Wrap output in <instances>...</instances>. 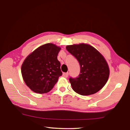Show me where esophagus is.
I'll list each match as a JSON object with an SVG mask.
<instances>
[{
    "label": "esophagus",
    "instance_id": "1",
    "mask_svg": "<svg viewBox=\"0 0 130 130\" xmlns=\"http://www.w3.org/2000/svg\"><path fill=\"white\" fill-rule=\"evenodd\" d=\"M62 75H63V76L65 77H68V75H69V73H68V72L63 73V74H62Z\"/></svg>",
    "mask_w": 130,
    "mask_h": 130
}]
</instances>
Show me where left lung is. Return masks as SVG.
<instances>
[{
	"instance_id": "8db88e82",
	"label": "left lung",
	"mask_w": 130,
	"mask_h": 130,
	"mask_svg": "<svg viewBox=\"0 0 130 130\" xmlns=\"http://www.w3.org/2000/svg\"><path fill=\"white\" fill-rule=\"evenodd\" d=\"M66 50L80 64V74L69 79L72 89L82 95L93 94L106 84L110 74L104 57L92 46L86 44L68 45Z\"/></svg>"
}]
</instances>
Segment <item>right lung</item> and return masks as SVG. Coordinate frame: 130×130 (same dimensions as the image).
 I'll return each mask as SVG.
<instances>
[{
  "instance_id": "add662e5",
  "label": "right lung",
  "mask_w": 130,
  "mask_h": 130,
  "mask_svg": "<svg viewBox=\"0 0 130 130\" xmlns=\"http://www.w3.org/2000/svg\"><path fill=\"white\" fill-rule=\"evenodd\" d=\"M61 48L47 43L36 49L26 58L22 65L24 80L37 93L51 91L62 75L60 62L57 59Z\"/></svg>"
}]
</instances>
